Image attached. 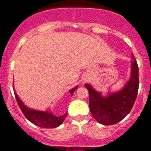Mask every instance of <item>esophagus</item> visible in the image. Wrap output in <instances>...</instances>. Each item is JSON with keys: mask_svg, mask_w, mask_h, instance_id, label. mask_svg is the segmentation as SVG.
Returning <instances> with one entry per match:
<instances>
[{"mask_svg": "<svg viewBox=\"0 0 151 151\" xmlns=\"http://www.w3.org/2000/svg\"><path fill=\"white\" fill-rule=\"evenodd\" d=\"M86 80H87V78H85H85H83V82H85Z\"/></svg>", "mask_w": 151, "mask_h": 151, "instance_id": "34e87169", "label": "esophagus"}]
</instances>
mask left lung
Listing matches in <instances>:
<instances>
[{
	"label": "left lung",
	"mask_w": 151,
	"mask_h": 151,
	"mask_svg": "<svg viewBox=\"0 0 151 151\" xmlns=\"http://www.w3.org/2000/svg\"><path fill=\"white\" fill-rule=\"evenodd\" d=\"M138 66L132 54L130 78L120 90L103 95L102 92L96 91L90 84H85V87L88 90L89 107L91 115L102 125L116 124L132 110L138 94Z\"/></svg>",
	"instance_id": "1"
}]
</instances>
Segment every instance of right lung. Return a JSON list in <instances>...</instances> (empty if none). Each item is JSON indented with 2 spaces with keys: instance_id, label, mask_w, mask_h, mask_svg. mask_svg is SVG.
Wrapping results in <instances>:
<instances>
[{
  "instance_id": "1",
  "label": "right lung",
  "mask_w": 151,
  "mask_h": 151,
  "mask_svg": "<svg viewBox=\"0 0 151 151\" xmlns=\"http://www.w3.org/2000/svg\"><path fill=\"white\" fill-rule=\"evenodd\" d=\"M78 85H76L73 88L70 89L69 92L73 95V92L78 88ZM13 90H14L16 99L21 110L28 120L30 121L34 125L41 128H45V129H54V128L60 126L63 122L64 119H66L67 113L57 116L54 115L50 110L43 111V110H35L32 108H29L21 101L19 97L17 95V92L15 91V89L13 88Z\"/></svg>"
}]
</instances>
